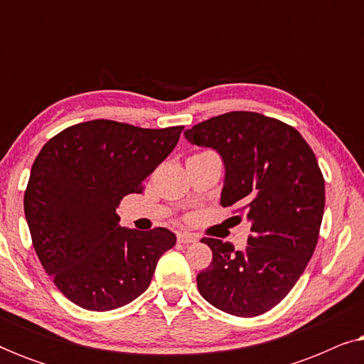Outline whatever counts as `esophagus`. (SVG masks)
I'll list each match as a JSON object with an SVG mask.
<instances>
[{"instance_id": "esophagus-1", "label": "esophagus", "mask_w": 364, "mask_h": 364, "mask_svg": "<svg viewBox=\"0 0 364 364\" xmlns=\"http://www.w3.org/2000/svg\"><path fill=\"white\" fill-rule=\"evenodd\" d=\"M177 240H178V243H196L198 238L193 235V233H191V232H178L177 233Z\"/></svg>"}]
</instances>
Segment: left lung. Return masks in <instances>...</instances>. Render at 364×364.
<instances>
[{"mask_svg": "<svg viewBox=\"0 0 364 364\" xmlns=\"http://www.w3.org/2000/svg\"><path fill=\"white\" fill-rule=\"evenodd\" d=\"M183 136L220 156V205L238 207L252 230L243 250L203 238L212 263L197 275L198 291L230 315H262L288 295L315 252L325 210L315 154L296 129L258 112L222 114Z\"/></svg>", "mask_w": 364, "mask_h": 364, "instance_id": "1", "label": "left lung"}]
</instances>
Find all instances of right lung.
Listing matches in <instances>:
<instances>
[{"instance_id": "right-lung-1", "label": "right lung", "mask_w": 364, "mask_h": 364, "mask_svg": "<svg viewBox=\"0 0 364 364\" xmlns=\"http://www.w3.org/2000/svg\"><path fill=\"white\" fill-rule=\"evenodd\" d=\"M182 126L142 129L87 121L64 129L38 154L24 192L34 250L54 285L92 311L121 308L151 285L176 233L119 225L116 208L177 146Z\"/></svg>"}]
</instances>
